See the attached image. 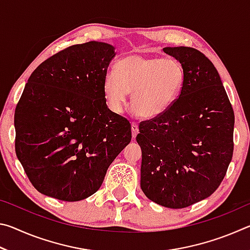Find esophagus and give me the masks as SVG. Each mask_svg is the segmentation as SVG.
<instances>
[{"instance_id":"obj_1","label":"esophagus","mask_w":250,"mask_h":250,"mask_svg":"<svg viewBox=\"0 0 250 250\" xmlns=\"http://www.w3.org/2000/svg\"><path fill=\"white\" fill-rule=\"evenodd\" d=\"M131 131H132V137L134 139L139 133V125H138L137 122L133 121L132 124H131Z\"/></svg>"}]
</instances>
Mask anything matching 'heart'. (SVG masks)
<instances>
[{
	"instance_id": "heart-1",
	"label": "heart",
	"mask_w": 250,
	"mask_h": 250,
	"mask_svg": "<svg viewBox=\"0 0 250 250\" xmlns=\"http://www.w3.org/2000/svg\"><path fill=\"white\" fill-rule=\"evenodd\" d=\"M104 80L109 108L119 112L132 91V105L142 117L162 115L174 103L184 82V70L174 58L129 55L118 62Z\"/></svg>"
}]
</instances>
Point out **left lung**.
<instances>
[{
	"label": "left lung",
	"instance_id": "left-lung-1",
	"mask_svg": "<svg viewBox=\"0 0 250 250\" xmlns=\"http://www.w3.org/2000/svg\"><path fill=\"white\" fill-rule=\"evenodd\" d=\"M184 70L180 95L166 112L139 125L141 188L168 208L211 195L234 152L235 116L216 68L200 50L164 47Z\"/></svg>",
	"mask_w": 250,
	"mask_h": 250
}]
</instances>
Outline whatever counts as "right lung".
<instances>
[{"label": "right lung", "mask_w": 250, "mask_h": 250, "mask_svg": "<svg viewBox=\"0 0 250 250\" xmlns=\"http://www.w3.org/2000/svg\"><path fill=\"white\" fill-rule=\"evenodd\" d=\"M115 47L69 46L33 71L15 108V152L34 188L61 201L87 198L132 138L109 110L104 80Z\"/></svg>", "instance_id": "1"}]
</instances>
